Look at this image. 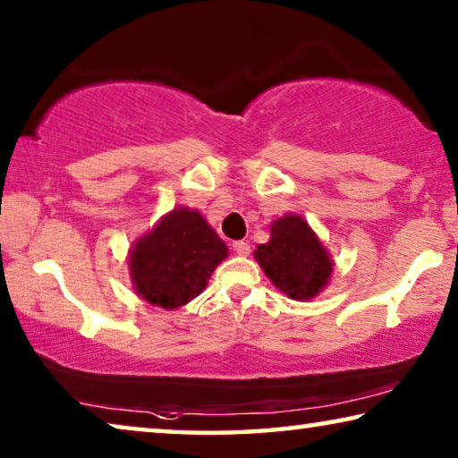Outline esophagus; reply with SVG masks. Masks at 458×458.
<instances>
[{
    "label": "esophagus",
    "mask_w": 458,
    "mask_h": 458,
    "mask_svg": "<svg viewBox=\"0 0 458 458\" xmlns=\"http://www.w3.org/2000/svg\"><path fill=\"white\" fill-rule=\"evenodd\" d=\"M232 249H234L241 257H249L250 255V244L244 242V241H236L234 244H232Z\"/></svg>",
    "instance_id": "1"
}]
</instances>
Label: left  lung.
I'll return each instance as SVG.
<instances>
[{
  "label": "left lung",
  "instance_id": "left-lung-1",
  "mask_svg": "<svg viewBox=\"0 0 458 458\" xmlns=\"http://www.w3.org/2000/svg\"><path fill=\"white\" fill-rule=\"evenodd\" d=\"M255 257L276 288L296 300L317 296L333 273V263L315 232L300 216L273 222L271 241Z\"/></svg>",
  "mask_w": 458,
  "mask_h": 458
}]
</instances>
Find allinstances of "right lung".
<instances>
[{
	"mask_svg": "<svg viewBox=\"0 0 458 458\" xmlns=\"http://www.w3.org/2000/svg\"><path fill=\"white\" fill-rule=\"evenodd\" d=\"M228 247L199 211L179 208L141 236L129 257L138 294L162 309H179L199 296Z\"/></svg>",
	"mask_w": 458,
	"mask_h": 458,
	"instance_id": "obj_1",
	"label": "right lung"
}]
</instances>
